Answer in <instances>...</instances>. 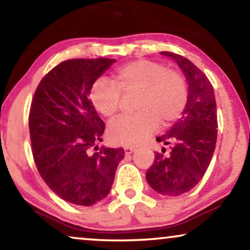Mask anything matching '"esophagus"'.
I'll use <instances>...</instances> for the list:
<instances>
[{"mask_svg":"<svg viewBox=\"0 0 250 250\" xmlns=\"http://www.w3.org/2000/svg\"><path fill=\"white\" fill-rule=\"evenodd\" d=\"M135 148H133V146H125L124 148V151H125V155H131V153L134 151Z\"/></svg>","mask_w":250,"mask_h":250,"instance_id":"obj_1","label":"esophagus"}]
</instances>
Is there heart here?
Instances as JSON below:
<instances>
[{
  "instance_id": "1",
  "label": "heart",
  "mask_w": 250,
  "mask_h": 250,
  "mask_svg": "<svg viewBox=\"0 0 250 250\" xmlns=\"http://www.w3.org/2000/svg\"><path fill=\"white\" fill-rule=\"evenodd\" d=\"M114 83L97 80L91 85L93 107L108 119L122 109L123 94L138 93L132 116L118 118L108 127V138L118 146L140 145L152 135L162 123L169 126L186 110L189 86L181 71L152 60H135L112 73Z\"/></svg>"
}]
</instances>
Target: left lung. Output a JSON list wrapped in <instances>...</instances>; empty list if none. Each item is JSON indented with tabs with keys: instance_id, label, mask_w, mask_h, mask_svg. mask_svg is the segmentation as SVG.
<instances>
[{
	"instance_id": "1",
	"label": "left lung",
	"mask_w": 250,
	"mask_h": 250,
	"mask_svg": "<svg viewBox=\"0 0 250 250\" xmlns=\"http://www.w3.org/2000/svg\"><path fill=\"white\" fill-rule=\"evenodd\" d=\"M175 60L189 84L186 110L157 141L169 146L168 155L156 152L146 177L149 186L165 196H180L199 183L209 166L217 140V110L213 85L189 59L164 51Z\"/></svg>"
}]
</instances>
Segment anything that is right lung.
<instances>
[{
    "label": "right lung",
    "mask_w": 250,
    "mask_h": 250,
    "mask_svg": "<svg viewBox=\"0 0 250 250\" xmlns=\"http://www.w3.org/2000/svg\"><path fill=\"white\" fill-rule=\"evenodd\" d=\"M115 59H71L52 68L40 82L29 110L35 165L61 199L92 206L108 196L124 149L100 148L105 125L88 94L91 85Z\"/></svg>",
    "instance_id": "right-lung-1"
}]
</instances>
